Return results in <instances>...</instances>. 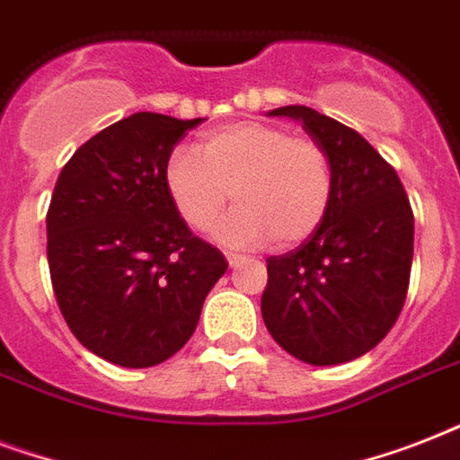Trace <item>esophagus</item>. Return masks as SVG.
I'll list each match as a JSON object with an SVG mask.
<instances>
[{
  "mask_svg": "<svg viewBox=\"0 0 460 460\" xmlns=\"http://www.w3.org/2000/svg\"><path fill=\"white\" fill-rule=\"evenodd\" d=\"M226 260H229V267H238L243 262V255H238V252H226Z\"/></svg>",
  "mask_w": 460,
  "mask_h": 460,
  "instance_id": "obj_1",
  "label": "esophagus"
}]
</instances>
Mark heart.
<instances>
[{"label": "heart", "mask_w": 460, "mask_h": 460, "mask_svg": "<svg viewBox=\"0 0 460 460\" xmlns=\"http://www.w3.org/2000/svg\"><path fill=\"white\" fill-rule=\"evenodd\" d=\"M164 188L193 229L215 222L231 190L236 208L217 224V241L255 248L272 236L274 245L288 248L327 217L334 172L317 140L288 136L267 121H236L208 133L198 150L173 147L164 162Z\"/></svg>", "instance_id": "heart-1"}]
</instances>
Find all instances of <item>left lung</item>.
Instances as JSON below:
<instances>
[{
    "instance_id": "1",
    "label": "left lung",
    "mask_w": 460,
    "mask_h": 460,
    "mask_svg": "<svg viewBox=\"0 0 460 460\" xmlns=\"http://www.w3.org/2000/svg\"><path fill=\"white\" fill-rule=\"evenodd\" d=\"M270 117L301 121L327 150L334 195L296 251L267 258L262 320L303 363H349L389 334L406 303L413 209L399 173L358 131L303 104Z\"/></svg>"
}]
</instances>
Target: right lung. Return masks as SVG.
<instances>
[{
	"label": "right lung",
	"instance_id": "right-lung-1",
	"mask_svg": "<svg viewBox=\"0 0 460 460\" xmlns=\"http://www.w3.org/2000/svg\"><path fill=\"white\" fill-rule=\"evenodd\" d=\"M202 121L131 114L83 143L54 186V296L75 339L121 367H153L183 349L229 267L193 236L164 188L166 157Z\"/></svg>",
	"mask_w": 460,
	"mask_h": 460
}]
</instances>
